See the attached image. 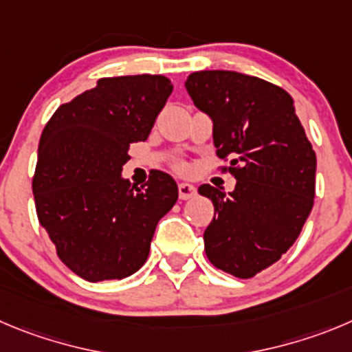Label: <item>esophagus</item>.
<instances>
[{
	"label": "esophagus",
	"mask_w": 352,
	"mask_h": 352,
	"mask_svg": "<svg viewBox=\"0 0 352 352\" xmlns=\"http://www.w3.org/2000/svg\"><path fill=\"white\" fill-rule=\"evenodd\" d=\"M196 195V187L192 184L182 182L179 184V196L180 199H189Z\"/></svg>",
	"instance_id": "1"
}]
</instances>
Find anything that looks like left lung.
<instances>
[{
  "label": "left lung",
  "mask_w": 352,
  "mask_h": 352,
  "mask_svg": "<svg viewBox=\"0 0 352 352\" xmlns=\"http://www.w3.org/2000/svg\"><path fill=\"white\" fill-rule=\"evenodd\" d=\"M186 90L213 123L219 157H231V192L203 184L215 215L205 252L217 269L252 278L295 243L313 210L316 153L295 114L294 98L261 78L236 71H198Z\"/></svg>",
  "instance_id": "8db88e82"
}]
</instances>
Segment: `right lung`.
Instances as JSON below:
<instances>
[{"instance_id":"1","label":"right lung","mask_w":352,"mask_h":352,"mask_svg":"<svg viewBox=\"0 0 352 352\" xmlns=\"http://www.w3.org/2000/svg\"><path fill=\"white\" fill-rule=\"evenodd\" d=\"M173 85L160 74L102 78L62 104L41 133L32 179L39 224L83 280H123L147 261L154 231L179 198L154 170L142 187L121 175L131 142L146 140Z\"/></svg>"}]
</instances>
